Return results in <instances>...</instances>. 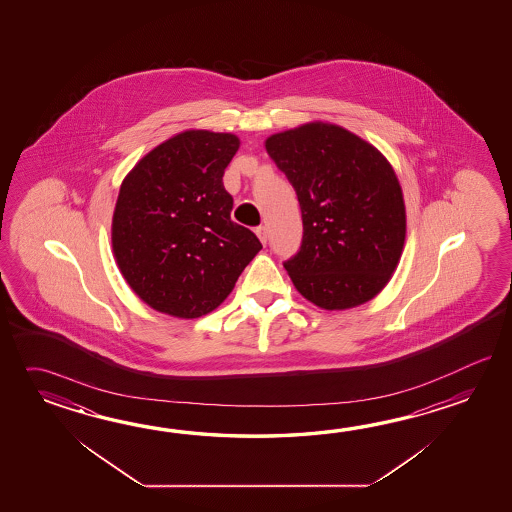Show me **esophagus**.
Segmentation results:
<instances>
[{
  "label": "esophagus",
  "mask_w": 512,
  "mask_h": 512,
  "mask_svg": "<svg viewBox=\"0 0 512 512\" xmlns=\"http://www.w3.org/2000/svg\"><path fill=\"white\" fill-rule=\"evenodd\" d=\"M256 234H258V238H260V241L263 243V245H265L267 240H269V232H267L265 227H258V229H256Z\"/></svg>",
  "instance_id": "esophagus-1"
}]
</instances>
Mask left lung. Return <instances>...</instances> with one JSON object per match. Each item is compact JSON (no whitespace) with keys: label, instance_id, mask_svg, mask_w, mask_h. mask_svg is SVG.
<instances>
[{"label":"left lung","instance_id":"obj_1","mask_svg":"<svg viewBox=\"0 0 512 512\" xmlns=\"http://www.w3.org/2000/svg\"><path fill=\"white\" fill-rule=\"evenodd\" d=\"M265 150L298 196L304 236L283 267L309 302L340 311L390 282L406 238L403 190L375 146L329 122L274 133Z\"/></svg>","mask_w":512,"mask_h":512}]
</instances>
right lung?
<instances>
[{"instance_id": "add662e5", "label": "right lung", "mask_w": 512, "mask_h": 512, "mask_svg": "<svg viewBox=\"0 0 512 512\" xmlns=\"http://www.w3.org/2000/svg\"><path fill=\"white\" fill-rule=\"evenodd\" d=\"M240 148L232 133L188 130L159 144L120 185L113 254L144 304L177 318L214 311L260 252L230 219L223 174Z\"/></svg>"}]
</instances>
